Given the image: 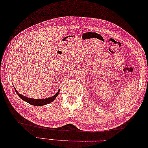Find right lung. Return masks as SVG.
Segmentation results:
<instances>
[{
  "mask_svg": "<svg viewBox=\"0 0 148 148\" xmlns=\"http://www.w3.org/2000/svg\"><path fill=\"white\" fill-rule=\"evenodd\" d=\"M14 89H15V91H16V92L18 93V95L19 96L20 98H21L22 100L25 101V102H28V103L32 104V105H33V106H38L46 105V104H48L50 103V102H52V101L55 100V99L57 98L58 95H59V91H60V89H59V90L53 96L49 97V98H44V99H40V100H39V99L31 98H28V97L24 96H23V95L20 94V93H18V91L16 90V88L15 87H14Z\"/></svg>",
  "mask_w": 148,
  "mask_h": 148,
  "instance_id": "1",
  "label": "right lung"
}]
</instances>
